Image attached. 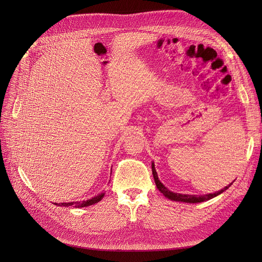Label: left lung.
<instances>
[{
	"label": "left lung",
	"instance_id": "8db88e82",
	"mask_svg": "<svg viewBox=\"0 0 262 262\" xmlns=\"http://www.w3.org/2000/svg\"><path fill=\"white\" fill-rule=\"evenodd\" d=\"M152 172H153V176H154V180H155V184H156V186H157V189L161 192V193H162L164 196H166V198L169 199V200H171V201L183 202V203H190V204H192V203H193V204H194V203H202V202H206V201H208V200H211V199L217 196L219 194L223 193V192H224L225 190H227V189L231 186V184L233 183V182H232L230 185L224 187L222 190L215 191L214 193H208V194H204V195L182 194V193H176V192L170 191L166 186H164V185L159 181L157 172H156V170H155L154 161H152Z\"/></svg>",
	"mask_w": 262,
	"mask_h": 262
}]
</instances>
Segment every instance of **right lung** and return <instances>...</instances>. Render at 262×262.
<instances>
[{"label": "right lung", "mask_w": 262, "mask_h": 262, "mask_svg": "<svg viewBox=\"0 0 262 262\" xmlns=\"http://www.w3.org/2000/svg\"><path fill=\"white\" fill-rule=\"evenodd\" d=\"M105 193H101L99 195H96L90 200H87V201H82L81 203L79 202H71V203H60V204H56L55 203V205L57 206H66V207H68V206H74V207L76 208H81V207H87V206H90V205H94L96 203H99L103 198H104Z\"/></svg>", "instance_id": "add662e5"}]
</instances>
